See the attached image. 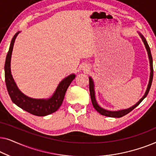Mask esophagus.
I'll use <instances>...</instances> for the list:
<instances>
[{
	"label": "esophagus",
	"mask_w": 156,
	"mask_h": 156,
	"mask_svg": "<svg viewBox=\"0 0 156 156\" xmlns=\"http://www.w3.org/2000/svg\"><path fill=\"white\" fill-rule=\"evenodd\" d=\"M84 68H85V67H84ZM87 69V68H86V69Z\"/></svg>",
	"instance_id": "esophagus-1"
}]
</instances>
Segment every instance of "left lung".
Masks as SVG:
<instances>
[{
  "label": "left lung",
  "instance_id": "8db88e82",
  "mask_svg": "<svg viewBox=\"0 0 156 156\" xmlns=\"http://www.w3.org/2000/svg\"><path fill=\"white\" fill-rule=\"evenodd\" d=\"M138 33L139 34L140 37H141V39L144 42V45L146 47V49L147 50V52H148V59H149V63H150V69H151V72H150V78H149V81H148V84L147 86L146 92H145L144 95L143 96L141 99H140L139 101H138L137 103L134 104L133 106H132L131 107L126 108V109H121V110H118V111H108L106 110L105 108H103L101 107L99 104H98L97 100H96V97H95V89H94V82L93 79L89 76V91H90V96H91V103H92V105L94 106V108H95L96 110L100 114L103 115V116H108V117H114V118H120V117H122L125 115H126L127 114H129V112H131L132 110L134 109L136 106H138L140 104V102H141L143 100H144L145 98L146 97V96L148 95V94L149 92V90H150L151 87V84H152V81H153V58H152V55H151V50L150 48H149V45L147 42L146 40L145 39V37L143 36L141 33H140L139 32H138Z\"/></svg>",
  "mask_w": 156,
  "mask_h": 156
}]
</instances>
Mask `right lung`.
<instances>
[{
  "mask_svg": "<svg viewBox=\"0 0 156 156\" xmlns=\"http://www.w3.org/2000/svg\"><path fill=\"white\" fill-rule=\"evenodd\" d=\"M20 32L13 36L10 42L9 50L6 56L5 63V80L8 92L12 101L23 110L35 116H44L56 112L62 104L66 91L75 78V74H71L59 82L52 97L48 99H33L24 94L18 89L12 77L10 69V61L15 40Z\"/></svg>",
  "mask_w": 156,
  "mask_h": 156,
  "instance_id": "add662e5",
  "label": "right lung"
}]
</instances>
